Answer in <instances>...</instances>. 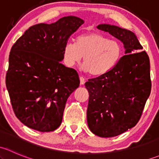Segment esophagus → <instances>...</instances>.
Wrapping results in <instances>:
<instances>
[{
  "label": "esophagus",
  "mask_w": 159,
  "mask_h": 159,
  "mask_svg": "<svg viewBox=\"0 0 159 159\" xmlns=\"http://www.w3.org/2000/svg\"><path fill=\"white\" fill-rule=\"evenodd\" d=\"M85 81H86V79L84 78V77L82 76L80 77V83H81V84H84V83H85Z\"/></svg>",
  "instance_id": "obj_1"
}]
</instances>
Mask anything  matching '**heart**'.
I'll list each match as a JSON object with an SVG mask.
<instances>
[{
  "label": "heart",
  "mask_w": 159,
  "mask_h": 159,
  "mask_svg": "<svg viewBox=\"0 0 159 159\" xmlns=\"http://www.w3.org/2000/svg\"><path fill=\"white\" fill-rule=\"evenodd\" d=\"M122 54L121 43L98 33L78 35L75 44L68 42L63 49L64 61L67 65L74 66L84 57V70L93 76H101L113 69L120 61Z\"/></svg>",
  "instance_id": "1"
}]
</instances>
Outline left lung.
<instances>
[{"label": "left lung", "mask_w": 159, "mask_h": 159, "mask_svg": "<svg viewBox=\"0 0 159 159\" xmlns=\"http://www.w3.org/2000/svg\"><path fill=\"white\" fill-rule=\"evenodd\" d=\"M97 28L120 40L125 49L113 69L84 84L89 93L88 125L96 135L110 138L133 128L140 119L152 89L150 61L132 31L105 24Z\"/></svg>", "instance_id": "left-lung-1"}]
</instances>
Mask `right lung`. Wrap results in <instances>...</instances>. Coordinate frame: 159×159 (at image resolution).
Listing matches in <instances>:
<instances>
[{"label":"right lung","instance_id":"obj_1","mask_svg":"<svg viewBox=\"0 0 159 159\" xmlns=\"http://www.w3.org/2000/svg\"><path fill=\"white\" fill-rule=\"evenodd\" d=\"M84 20L75 16L31 26L12 46L6 86L16 117L46 132L61 125L68 97L80 84L75 69L60 61L68 38Z\"/></svg>","mask_w":159,"mask_h":159}]
</instances>
